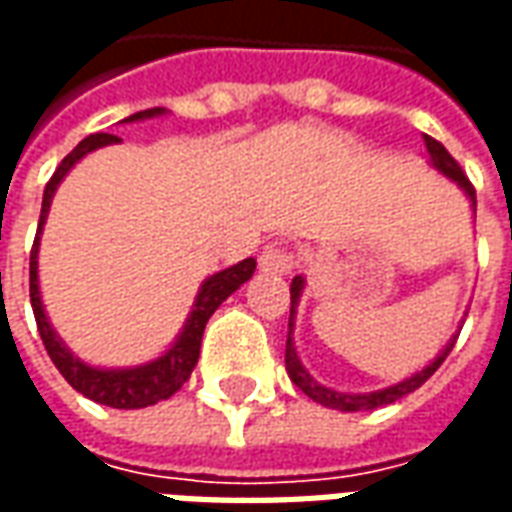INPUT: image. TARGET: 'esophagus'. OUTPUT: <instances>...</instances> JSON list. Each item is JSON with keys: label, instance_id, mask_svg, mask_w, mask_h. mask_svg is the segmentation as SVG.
Listing matches in <instances>:
<instances>
[{"label": "esophagus", "instance_id": "34e87169", "mask_svg": "<svg viewBox=\"0 0 512 512\" xmlns=\"http://www.w3.org/2000/svg\"><path fill=\"white\" fill-rule=\"evenodd\" d=\"M260 268L268 271V274H288L293 268V252L288 246L271 244L260 252Z\"/></svg>", "mask_w": 512, "mask_h": 512}]
</instances>
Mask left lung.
Returning <instances> with one entry per match:
<instances>
[{"mask_svg":"<svg viewBox=\"0 0 512 512\" xmlns=\"http://www.w3.org/2000/svg\"><path fill=\"white\" fill-rule=\"evenodd\" d=\"M425 147H428L430 153V167L439 169L444 178H450L458 183V189L469 197L472 202V211H477V197H474V186L469 183V178L463 175V169L458 167V161L447 153V147L436 142L433 136H425ZM301 290H304V277H293L290 282V321H288V345H285V370H288V376L293 384L299 386L301 392L307 397H312L315 403H321L326 408H337V411H373V408H381V406H389V403H395L400 397L411 395L414 389L425 384L436 370L441 367V362L447 359V354L452 351V345L458 340V334L452 337L450 343L444 345L439 351V356L425 365L419 373L414 376L403 378V381H397L392 386H384V389H376V392H337L332 386H323L318 384L315 378L310 376V370L301 365L299 354H296V345H293V326H296V310H299V299H301Z\"/></svg>","mask_w":512,"mask_h":512,"instance_id":"obj_1","label":"left lung"}]
</instances>
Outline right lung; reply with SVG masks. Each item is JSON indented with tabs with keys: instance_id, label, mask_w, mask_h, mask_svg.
<instances>
[{
	"instance_id": "right-lung-1",
	"label": "right lung",
	"mask_w": 512,
	"mask_h": 512,
	"mask_svg": "<svg viewBox=\"0 0 512 512\" xmlns=\"http://www.w3.org/2000/svg\"><path fill=\"white\" fill-rule=\"evenodd\" d=\"M167 115L164 106H153L145 112H136V115L126 117L123 123H136V120H150V117ZM120 136L115 134H90L82 139L79 145L73 147L68 156L62 158V164L57 172L51 175L43 191V208H40V222H38V235H35V244L29 252V299H32V312H35V321H38L40 340L49 351L51 362L60 370L62 378L82 392L84 397H90L101 406L112 408H145L156 406L158 400H167L178 392L180 386L186 384L191 376V370L200 359V345H202V332H205V323L211 318L213 312L219 310L227 296H233L235 290L244 285L246 279H252L255 274V257H246L235 266L216 271L211 277L205 279L197 290V299L191 307L189 318L183 332L175 337V343L169 345V351L145 362V365L136 367H93L82 362L79 356H73L68 345L62 343V337L54 332V326L49 323V315L43 310V299H40V285H38V249H40V233H43V224L49 216L51 200H54V191L62 183V178L71 172L87 153H93L98 147L117 145Z\"/></svg>"
}]
</instances>
